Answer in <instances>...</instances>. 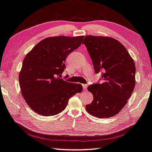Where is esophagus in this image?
Returning a JSON list of instances; mask_svg holds the SVG:
<instances>
[{
    "label": "esophagus",
    "mask_w": 152,
    "mask_h": 152,
    "mask_svg": "<svg viewBox=\"0 0 152 152\" xmlns=\"http://www.w3.org/2000/svg\"><path fill=\"white\" fill-rule=\"evenodd\" d=\"M82 87L84 90H86V89H87V88H88V85L87 84H82Z\"/></svg>",
    "instance_id": "esophagus-1"
}]
</instances>
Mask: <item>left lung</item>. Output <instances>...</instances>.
Masks as SVG:
<instances>
[{"label":"left lung","mask_w":152,"mask_h":152,"mask_svg":"<svg viewBox=\"0 0 152 152\" xmlns=\"http://www.w3.org/2000/svg\"><path fill=\"white\" fill-rule=\"evenodd\" d=\"M83 41L95 72L102 73V82L88 87L94 100L86 105V111L96 117H112L125 106L134 89V62L123 45L114 38L88 35Z\"/></svg>","instance_id":"8db88e82"}]
</instances>
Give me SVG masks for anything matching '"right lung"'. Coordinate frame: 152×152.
Segmentation results:
<instances>
[{"label": "right lung", "instance_id": "obj_1", "mask_svg": "<svg viewBox=\"0 0 152 152\" xmlns=\"http://www.w3.org/2000/svg\"><path fill=\"white\" fill-rule=\"evenodd\" d=\"M83 38H45L25 56L19 74L21 91L27 104L39 115L58 114L70 97L82 91L81 84L64 81L60 76L68 55L81 45Z\"/></svg>", "mask_w": 152, "mask_h": 152}]
</instances>
